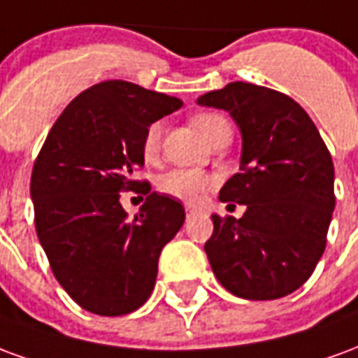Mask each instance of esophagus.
Segmentation results:
<instances>
[{"label": "esophagus", "instance_id": "esophagus-1", "mask_svg": "<svg viewBox=\"0 0 358 358\" xmlns=\"http://www.w3.org/2000/svg\"><path fill=\"white\" fill-rule=\"evenodd\" d=\"M195 210H197V209H195L194 205H186V213H187V215H194Z\"/></svg>", "mask_w": 358, "mask_h": 358}]
</instances>
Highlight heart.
Instances as JSON below:
<instances>
[{
    "label": "heart",
    "instance_id": "1",
    "mask_svg": "<svg viewBox=\"0 0 358 358\" xmlns=\"http://www.w3.org/2000/svg\"><path fill=\"white\" fill-rule=\"evenodd\" d=\"M194 126L201 132L203 138L209 141L220 128L228 126V122L224 117L215 115V113H201V115L194 117ZM159 145H161V124L153 122L143 136V143H141L143 157L153 159L159 151ZM215 184H217V178L213 174L195 171V169H174V171L163 174L159 180L161 192L186 203L201 201L203 197L215 187Z\"/></svg>",
    "mask_w": 358,
    "mask_h": 358
}]
</instances>
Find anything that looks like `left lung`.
<instances>
[{
  "label": "left lung",
  "instance_id": "8db88e82",
  "mask_svg": "<svg viewBox=\"0 0 358 358\" xmlns=\"http://www.w3.org/2000/svg\"><path fill=\"white\" fill-rule=\"evenodd\" d=\"M224 109L241 132L240 172L218 199L240 203L241 218L213 215L205 243L218 282L238 297L280 299L307 282L326 249L334 163L305 109L276 90L232 82L197 99Z\"/></svg>",
  "mask_w": 358,
  "mask_h": 358
}]
</instances>
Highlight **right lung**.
Listing matches in <instances>:
<instances>
[{"label": "right lung", "instance_id": "right-lung-1", "mask_svg": "<svg viewBox=\"0 0 358 358\" xmlns=\"http://www.w3.org/2000/svg\"><path fill=\"white\" fill-rule=\"evenodd\" d=\"M182 107L172 95L126 80L95 84L66 105L43 141L30 178L38 240L53 276L82 308L122 316L155 287L159 255L184 224L174 197L132 180L143 136ZM148 194L128 219L120 192Z\"/></svg>", "mask_w": 358, "mask_h": 358}]
</instances>
